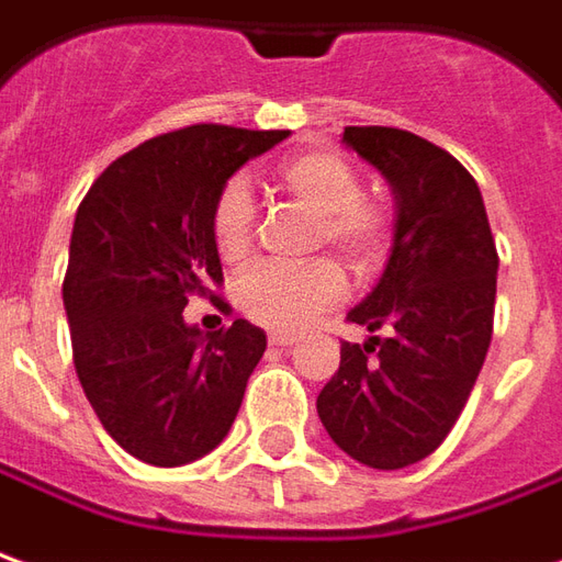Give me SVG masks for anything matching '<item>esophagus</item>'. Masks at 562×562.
Wrapping results in <instances>:
<instances>
[{
    "label": "esophagus",
    "instance_id": "esophagus-1",
    "mask_svg": "<svg viewBox=\"0 0 562 562\" xmlns=\"http://www.w3.org/2000/svg\"><path fill=\"white\" fill-rule=\"evenodd\" d=\"M297 337L292 335H270V347H294Z\"/></svg>",
    "mask_w": 562,
    "mask_h": 562
}]
</instances>
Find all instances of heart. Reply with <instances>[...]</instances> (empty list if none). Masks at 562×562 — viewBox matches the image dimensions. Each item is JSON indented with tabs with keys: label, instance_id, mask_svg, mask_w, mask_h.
<instances>
[{
	"label": "heart",
	"instance_id": "b5f03b06",
	"mask_svg": "<svg viewBox=\"0 0 562 562\" xmlns=\"http://www.w3.org/2000/svg\"><path fill=\"white\" fill-rule=\"evenodd\" d=\"M277 186L316 225L313 249H335L356 277H371L386 265L395 234V218L383 200L362 194V176L328 148H310L277 167ZM210 240L225 265H240L255 243V200L243 179H227L210 206ZM347 294L344 270L331 258H313L297 268L255 265L234 285L237 307L261 328L294 335L310 322L337 307Z\"/></svg>",
	"mask_w": 562,
	"mask_h": 562
}]
</instances>
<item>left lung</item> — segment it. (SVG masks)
I'll return each mask as SVG.
<instances>
[{"mask_svg": "<svg viewBox=\"0 0 562 562\" xmlns=\"http://www.w3.org/2000/svg\"><path fill=\"white\" fill-rule=\"evenodd\" d=\"M344 143L386 176L398 218L383 277L347 322L316 398L325 431L368 469H407L445 445L493 337L499 255L481 188L450 151L398 127H347Z\"/></svg>", "mask_w": 562, "mask_h": 562, "instance_id": "1", "label": "left lung"}]
</instances>
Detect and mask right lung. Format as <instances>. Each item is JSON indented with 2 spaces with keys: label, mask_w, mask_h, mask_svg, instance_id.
I'll return each instance as SVG.
<instances>
[{
  "label": "right lung",
  "mask_w": 562,
  "mask_h": 562,
  "mask_svg": "<svg viewBox=\"0 0 562 562\" xmlns=\"http://www.w3.org/2000/svg\"><path fill=\"white\" fill-rule=\"evenodd\" d=\"M289 131L191 124L112 160L81 200L63 277L72 362L103 429L131 457L172 469L231 429L268 335L252 322L203 335L188 297L227 304L210 206L243 164Z\"/></svg>",
  "instance_id": "1"
}]
</instances>
